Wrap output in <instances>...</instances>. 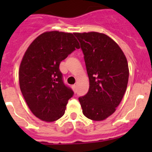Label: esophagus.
Here are the masks:
<instances>
[{
  "label": "esophagus",
  "instance_id": "1",
  "mask_svg": "<svg viewBox=\"0 0 152 152\" xmlns=\"http://www.w3.org/2000/svg\"><path fill=\"white\" fill-rule=\"evenodd\" d=\"M72 89H73V90H74V91H76V85H72Z\"/></svg>",
  "mask_w": 152,
  "mask_h": 152
}]
</instances>
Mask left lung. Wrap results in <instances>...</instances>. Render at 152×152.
<instances>
[{"instance_id": "left-lung-1", "label": "left lung", "mask_w": 152, "mask_h": 152, "mask_svg": "<svg viewBox=\"0 0 152 152\" xmlns=\"http://www.w3.org/2000/svg\"><path fill=\"white\" fill-rule=\"evenodd\" d=\"M80 42L90 82L85 96L79 98L82 113L93 121H103L115 111L129 79L126 58L117 43L99 32L74 33Z\"/></svg>"}]
</instances>
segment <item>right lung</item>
<instances>
[{"mask_svg": "<svg viewBox=\"0 0 152 152\" xmlns=\"http://www.w3.org/2000/svg\"><path fill=\"white\" fill-rule=\"evenodd\" d=\"M79 48L73 34L53 31L38 36L26 51L19 69L20 87L40 120L55 121L65 114L73 91L64 83L59 64Z\"/></svg>", "mask_w": 152, "mask_h": 152, "instance_id": "right-lung-1", "label": "right lung"}]
</instances>
